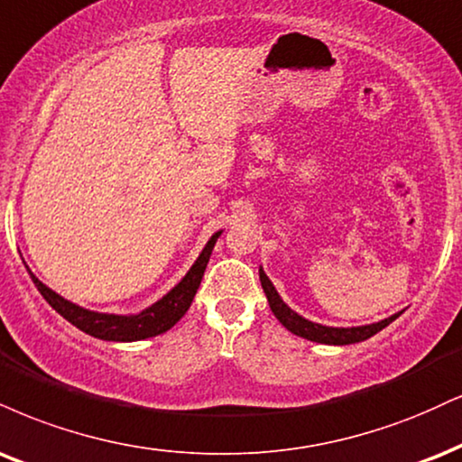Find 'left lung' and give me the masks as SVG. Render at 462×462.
Here are the masks:
<instances>
[{
    "label": "left lung",
    "mask_w": 462,
    "mask_h": 462,
    "mask_svg": "<svg viewBox=\"0 0 462 462\" xmlns=\"http://www.w3.org/2000/svg\"><path fill=\"white\" fill-rule=\"evenodd\" d=\"M260 284H263L266 301H269V305H271V312L275 314V319L280 320L288 331L294 333V336H299V337H305V340L320 342V344H333V346H344V344H355V342L368 340V337L374 336V333H379L381 329H385L390 322H393L400 314H402V312H398L385 320L372 322V325L327 327V325H319V322L303 319V316H299L294 310L288 308V305L282 301L280 292L275 291V286L271 284V280L266 277L263 266H260Z\"/></svg>",
    "instance_id": "8db88e82"
}]
</instances>
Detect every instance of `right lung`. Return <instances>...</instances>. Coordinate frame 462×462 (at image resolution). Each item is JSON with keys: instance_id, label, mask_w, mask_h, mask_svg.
Segmentation results:
<instances>
[{"instance_id": "right-lung-1", "label": "right lung", "mask_w": 462, "mask_h": 462, "mask_svg": "<svg viewBox=\"0 0 462 462\" xmlns=\"http://www.w3.org/2000/svg\"><path fill=\"white\" fill-rule=\"evenodd\" d=\"M221 236V230L215 232L208 238V243L204 245L202 254L198 255V260L193 263L191 269L187 271V275L182 277L178 284L171 288L168 294L159 299L157 303H152L150 308L142 310L140 314H105V312H92V310L81 308V305L69 301V299L60 297L58 292L51 291L49 286H44L38 277L32 273L30 277L34 282L38 292L47 299V303L64 316L70 325H75L77 329H81L88 336L98 337V340L107 342H135V340H146V337H154L165 333L176 325L178 320L185 316V312L191 305L193 297H196L199 282H202L204 271H207L208 258L213 254V247L217 238Z\"/></svg>"}]
</instances>
